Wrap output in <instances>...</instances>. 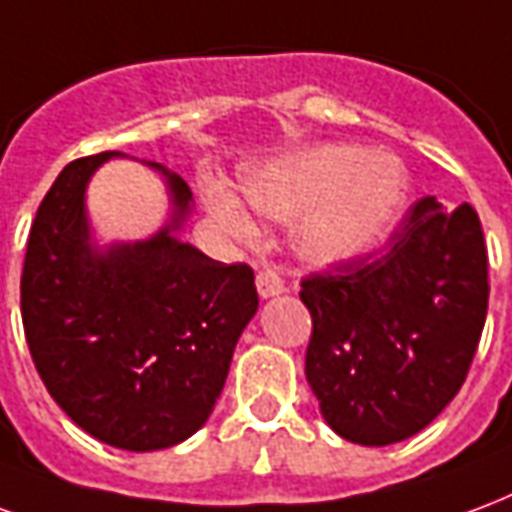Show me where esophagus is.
<instances>
[{
    "label": "esophagus",
    "mask_w": 512,
    "mask_h": 512,
    "mask_svg": "<svg viewBox=\"0 0 512 512\" xmlns=\"http://www.w3.org/2000/svg\"><path fill=\"white\" fill-rule=\"evenodd\" d=\"M256 292H259L261 300H270V297H278V294L286 292V286L275 272H259L256 275Z\"/></svg>",
    "instance_id": "1"
}]
</instances>
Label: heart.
<instances>
[{
  "label": "heart",
  "mask_w": 512,
  "mask_h": 512,
  "mask_svg": "<svg viewBox=\"0 0 512 512\" xmlns=\"http://www.w3.org/2000/svg\"><path fill=\"white\" fill-rule=\"evenodd\" d=\"M242 196L270 220H294L292 248L313 267H343L374 253L404 215L412 179L395 155L360 144H313L242 171ZM220 229L259 237L256 220L223 185L204 190Z\"/></svg>",
  "instance_id": "heart-1"
}]
</instances>
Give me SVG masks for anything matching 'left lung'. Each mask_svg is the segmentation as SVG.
Returning <instances> with one entry per match:
<instances>
[{"label": "left lung", "instance_id": "1", "mask_svg": "<svg viewBox=\"0 0 512 512\" xmlns=\"http://www.w3.org/2000/svg\"><path fill=\"white\" fill-rule=\"evenodd\" d=\"M305 379L341 439L404 442L461 390L488 311V253L469 204L409 210L384 256L302 281Z\"/></svg>", "mask_w": 512, "mask_h": 512}]
</instances>
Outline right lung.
Here are the masks:
<instances>
[{
  "instance_id": "add662e5",
  "label": "right lung",
  "mask_w": 512,
  "mask_h": 512,
  "mask_svg": "<svg viewBox=\"0 0 512 512\" xmlns=\"http://www.w3.org/2000/svg\"><path fill=\"white\" fill-rule=\"evenodd\" d=\"M122 152L67 163L37 210L21 316L37 374L89 436L130 453L179 445L210 420L231 354L259 311L253 272L182 240L188 182L160 163L169 215L144 240H100L95 171Z\"/></svg>"
}]
</instances>
